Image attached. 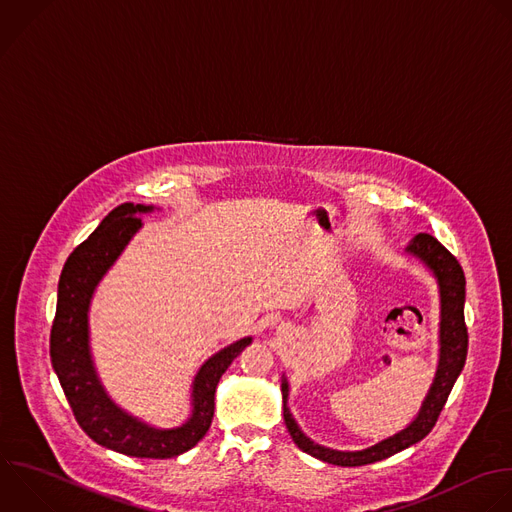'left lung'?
I'll use <instances>...</instances> for the list:
<instances>
[{
  "label": "left lung",
  "instance_id": "left-lung-1",
  "mask_svg": "<svg viewBox=\"0 0 512 512\" xmlns=\"http://www.w3.org/2000/svg\"><path fill=\"white\" fill-rule=\"evenodd\" d=\"M408 251L416 257H420L438 277L440 283V297H442V321H440V364L434 378V384L422 404V410L418 418L396 436L360 450V452H339L329 450L325 446H319L311 442L295 424L291 418V412L287 408V382L281 384L283 392V420L285 426L293 438V442L307 454L335 466H364L372 464L384 458L394 456L400 450H406L408 446L420 442L430 434L434 428L450 392L460 376L466 354H468V327L464 321V295H466V279L464 271L458 263V259L432 235L418 233L416 239L408 245Z\"/></svg>",
  "mask_w": 512,
  "mask_h": 512
}]
</instances>
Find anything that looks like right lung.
I'll use <instances>...</instances> for the list:
<instances>
[{
  "mask_svg": "<svg viewBox=\"0 0 512 512\" xmlns=\"http://www.w3.org/2000/svg\"><path fill=\"white\" fill-rule=\"evenodd\" d=\"M152 207L122 203L80 243L64 263L58 281L56 317L50 331V358L80 428L100 446L136 458H173L191 450L209 430L215 390L231 362L251 344L239 339L215 354L193 384V416L173 430H156L116 408L102 390L88 350V305L96 283L140 229V213Z\"/></svg>",
  "mask_w": 512,
  "mask_h": 512,
  "instance_id": "add662e5",
  "label": "right lung"
}]
</instances>
